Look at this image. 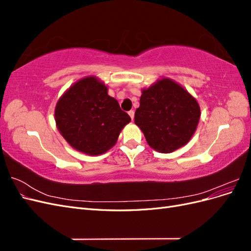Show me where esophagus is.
Listing matches in <instances>:
<instances>
[{"label":"esophagus","mask_w":251,"mask_h":251,"mask_svg":"<svg viewBox=\"0 0 251 251\" xmlns=\"http://www.w3.org/2000/svg\"><path fill=\"white\" fill-rule=\"evenodd\" d=\"M128 115H130L131 119L133 120V119H134V115H135V112H134L133 110H131V111H128Z\"/></svg>","instance_id":"34e87169"}]
</instances>
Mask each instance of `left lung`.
I'll return each instance as SVG.
<instances>
[{
  "mask_svg": "<svg viewBox=\"0 0 251 251\" xmlns=\"http://www.w3.org/2000/svg\"><path fill=\"white\" fill-rule=\"evenodd\" d=\"M135 124L149 146L159 153H173L191 140L200 120L196 98L175 80L162 77L141 90Z\"/></svg>",
  "mask_w": 251,
  "mask_h": 251,
  "instance_id": "obj_1",
  "label": "left lung"
}]
</instances>
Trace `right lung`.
I'll list each match as a JSON object with an SVG mask.
<instances>
[{
    "label": "right lung",
    "mask_w": 251,
    "mask_h": 251,
    "mask_svg": "<svg viewBox=\"0 0 251 251\" xmlns=\"http://www.w3.org/2000/svg\"><path fill=\"white\" fill-rule=\"evenodd\" d=\"M54 116L65 140L90 156L101 155L115 146L121 130L131 121L96 76L74 82L60 96Z\"/></svg>",
    "instance_id": "add662e5"
}]
</instances>
